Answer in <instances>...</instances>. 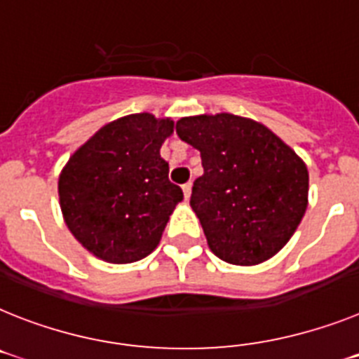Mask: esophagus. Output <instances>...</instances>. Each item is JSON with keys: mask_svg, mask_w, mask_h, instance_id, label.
<instances>
[{"mask_svg": "<svg viewBox=\"0 0 359 359\" xmlns=\"http://www.w3.org/2000/svg\"><path fill=\"white\" fill-rule=\"evenodd\" d=\"M191 192H192V183H185V185H183V196H185V200L191 198Z\"/></svg>", "mask_w": 359, "mask_h": 359, "instance_id": "34e87169", "label": "esophagus"}]
</instances>
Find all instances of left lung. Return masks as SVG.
<instances>
[{"mask_svg": "<svg viewBox=\"0 0 359 359\" xmlns=\"http://www.w3.org/2000/svg\"><path fill=\"white\" fill-rule=\"evenodd\" d=\"M176 133L201 154L191 207L209 249L243 267L280 252L307 210L305 161L271 128L229 112L182 118Z\"/></svg>", "mask_w": 359, "mask_h": 359, "instance_id": "8db88e82", "label": "left lung"}]
</instances>
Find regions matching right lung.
<instances>
[{
    "mask_svg": "<svg viewBox=\"0 0 359 359\" xmlns=\"http://www.w3.org/2000/svg\"><path fill=\"white\" fill-rule=\"evenodd\" d=\"M174 133L170 118L128 114L103 125L70 156L57 180L69 231L107 263H134L159 245L183 200L168 182L159 149Z\"/></svg>",
    "mask_w": 359,
    "mask_h": 359,
    "instance_id": "obj_1",
    "label": "right lung"
}]
</instances>
